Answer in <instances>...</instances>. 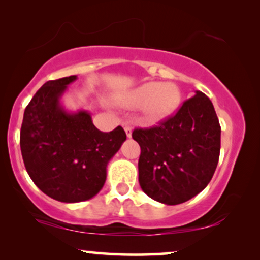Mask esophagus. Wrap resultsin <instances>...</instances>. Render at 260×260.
I'll return each instance as SVG.
<instances>
[{"instance_id":"obj_1","label":"esophagus","mask_w":260,"mask_h":260,"mask_svg":"<svg viewBox=\"0 0 260 260\" xmlns=\"http://www.w3.org/2000/svg\"><path fill=\"white\" fill-rule=\"evenodd\" d=\"M124 130H125V134H126V137L130 138L131 135H133V127L129 123H124Z\"/></svg>"}]
</instances>
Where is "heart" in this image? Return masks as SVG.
<instances>
[{
  "label": "heart",
  "mask_w": 260,
  "mask_h": 260,
  "mask_svg": "<svg viewBox=\"0 0 260 260\" xmlns=\"http://www.w3.org/2000/svg\"><path fill=\"white\" fill-rule=\"evenodd\" d=\"M181 98L182 94L177 85L149 81L123 93L117 102L126 109L142 108L145 122L158 123L169 118L179 109Z\"/></svg>",
  "instance_id": "b5f03b06"
}]
</instances>
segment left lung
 Masks as SVG:
<instances>
[{
  "mask_svg": "<svg viewBox=\"0 0 260 260\" xmlns=\"http://www.w3.org/2000/svg\"><path fill=\"white\" fill-rule=\"evenodd\" d=\"M220 127L214 106L195 92L175 116L149 129H135L140 144L138 181L148 197L165 205L194 198L212 180L220 155Z\"/></svg>",
  "mask_w": 260,
  "mask_h": 260,
  "instance_id": "8db88e82",
  "label": "left lung"
}]
</instances>
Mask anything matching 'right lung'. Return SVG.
<instances>
[{"label": "right lung", "mask_w": 260, "mask_h": 260, "mask_svg": "<svg viewBox=\"0 0 260 260\" xmlns=\"http://www.w3.org/2000/svg\"><path fill=\"white\" fill-rule=\"evenodd\" d=\"M74 80L77 76L42 85L24 110L20 133L28 175L46 195L67 204L101 191L108 163L126 140L122 126L98 130L86 110L66 111L60 99Z\"/></svg>", "instance_id": "obj_1"}]
</instances>
